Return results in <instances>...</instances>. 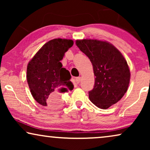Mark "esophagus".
Returning a JSON list of instances; mask_svg holds the SVG:
<instances>
[{"label":"esophagus","instance_id":"34e87169","mask_svg":"<svg viewBox=\"0 0 150 150\" xmlns=\"http://www.w3.org/2000/svg\"><path fill=\"white\" fill-rule=\"evenodd\" d=\"M81 81V77H77L76 79V83L77 84L80 83V82Z\"/></svg>","mask_w":150,"mask_h":150}]
</instances>
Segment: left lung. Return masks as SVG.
Returning a JSON list of instances; mask_svg holds the SVG:
<instances>
[{
    "label": "left lung",
    "mask_w": 150,
    "mask_h": 150,
    "mask_svg": "<svg viewBox=\"0 0 150 150\" xmlns=\"http://www.w3.org/2000/svg\"><path fill=\"white\" fill-rule=\"evenodd\" d=\"M76 44L93 65V89L89 98L98 108L106 109L122 99L128 90L130 72L120 51L106 41L78 40Z\"/></svg>",
    "instance_id": "left-lung-1"
}]
</instances>
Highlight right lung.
I'll list each match as a JSON object with an SVG mask.
<instances>
[{
    "mask_svg": "<svg viewBox=\"0 0 150 150\" xmlns=\"http://www.w3.org/2000/svg\"><path fill=\"white\" fill-rule=\"evenodd\" d=\"M73 44L72 40L67 39L50 40L28 62V85L33 97L41 105L57 107L61 104V94L73 89L69 71L60 62Z\"/></svg>",
    "mask_w": 150,
    "mask_h": 150,
    "instance_id": "obj_1",
    "label": "right lung"
}]
</instances>
